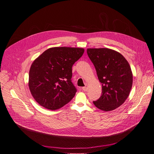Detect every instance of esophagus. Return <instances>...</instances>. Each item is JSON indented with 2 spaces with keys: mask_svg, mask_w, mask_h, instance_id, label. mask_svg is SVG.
Here are the masks:
<instances>
[{
  "mask_svg": "<svg viewBox=\"0 0 154 154\" xmlns=\"http://www.w3.org/2000/svg\"><path fill=\"white\" fill-rule=\"evenodd\" d=\"M82 89H83V91L84 92H86V91H87V87H84L82 88Z\"/></svg>",
  "mask_w": 154,
  "mask_h": 154,
  "instance_id": "esophagus-1",
  "label": "esophagus"
}]
</instances>
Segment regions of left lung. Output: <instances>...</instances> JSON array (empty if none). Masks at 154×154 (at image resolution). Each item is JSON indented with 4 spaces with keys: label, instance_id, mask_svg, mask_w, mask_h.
I'll return each instance as SVG.
<instances>
[{
    "label": "left lung",
    "instance_id": "8db88e82",
    "mask_svg": "<svg viewBox=\"0 0 154 154\" xmlns=\"http://www.w3.org/2000/svg\"><path fill=\"white\" fill-rule=\"evenodd\" d=\"M87 54L93 63L102 83V96L93 102L96 108L109 112L125 102L133 85V73L125 57L114 50L87 48Z\"/></svg>",
    "mask_w": 154,
    "mask_h": 154
}]
</instances>
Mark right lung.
<instances>
[{"mask_svg":"<svg viewBox=\"0 0 154 154\" xmlns=\"http://www.w3.org/2000/svg\"><path fill=\"white\" fill-rule=\"evenodd\" d=\"M84 51L83 48L52 47L33 61L28 85L38 104L56 110L71 100L77 92L71 80L72 66Z\"/></svg>","mask_w":154,"mask_h":154,"instance_id":"1","label":"right lung"}]
</instances>
